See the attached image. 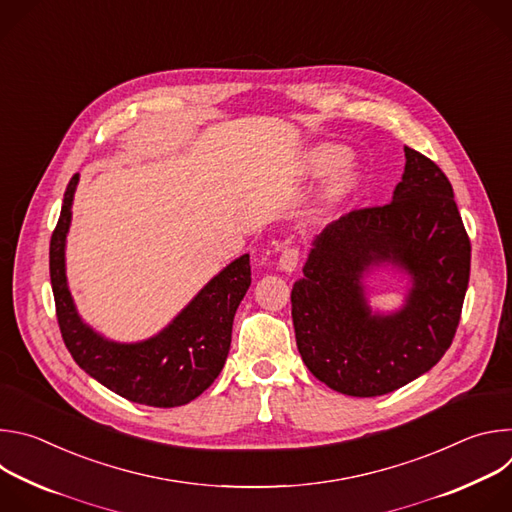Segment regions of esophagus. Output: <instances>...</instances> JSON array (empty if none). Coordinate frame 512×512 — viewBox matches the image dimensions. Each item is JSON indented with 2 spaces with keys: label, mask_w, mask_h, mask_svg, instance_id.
I'll return each mask as SVG.
<instances>
[{
  "label": "esophagus",
  "mask_w": 512,
  "mask_h": 512,
  "mask_svg": "<svg viewBox=\"0 0 512 512\" xmlns=\"http://www.w3.org/2000/svg\"><path fill=\"white\" fill-rule=\"evenodd\" d=\"M298 263H300V251H298V247H285V249L281 251V255H279V263H277V265H279V269L291 273V271H296Z\"/></svg>",
  "instance_id": "esophagus-1"
}]
</instances>
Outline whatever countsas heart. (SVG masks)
Returning <instances> with one entry per match:
<instances>
[{
	"mask_svg": "<svg viewBox=\"0 0 512 512\" xmlns=\"http://www.w3.org/2000/svg\"><path fill=\"white\" fill-rule=\"evenodd\" d=\"M346 158V152L344 148H340V145H332V143H324V145H318V148H314L310 154H308V160H306V170L310 176H322L326 172H330L332 168H336L342 160ZM360 182V172L356 166L352 164H346L342 166L340 170H336L332 174V178L328 180L326 188H324V194H322V202L326 206H338L342 204L344 200H348L352 196V192L356 190Z\"/></svg>",
	"mask_w": 512,
	"mask_h": 512,
	"instance_id": "obj_1",
	"label": "heart"
}]
</instances>
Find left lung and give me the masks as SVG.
<instances>
[{"instance_id": "left-lung-1", "label": "left lung", "mask_w": 512, "mask_h": 512, "mask_svg": "<svg viewBox=\"0 0 512 512\" xmlns=\"http://www.w3.org/2000/svg\"><path fill=\"white\" fill-rule=\"evenodd\" d=\"M391 264L410 277L404 306L373 313L363 277ZM470 279V239L446 174L405 148L385 206L352 210L312 243L291 289L296 342L310 373L350 397L387 395L450 348Z\"/></svg>"}]
</instances>
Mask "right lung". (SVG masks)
Segmentation results:
<instances>
[{"instance_id": "add662e5", "label": "right lung", "mask_w": 512, "mask_h": 512, "mask_svg": "<svg viewBox=\"0 0 512 512\" xmlns=\"http://www.w3.org/2000/svg\"><path fill=\"white\" fill-rule=\"evenodd\" d=\"M79 174L70 178L50 239V281L62 340L79 367L109 391L150 407H180L221 375L231 348L233 320L251 285L249 255L216 273L192 302L156 336L115 342L77 312L66 281V235Z\"/></svg>"}]
</instances>
